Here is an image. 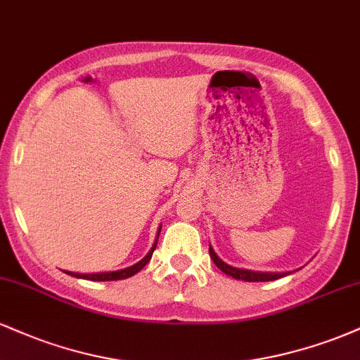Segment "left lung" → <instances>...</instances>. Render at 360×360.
I'll use <instances>...</instances> for the list:
<instances>
[{
  "instance_id": "obj_1",
  "label": "left lung",
  "mask_w": 360,
  "mask_h": 360,
  "mask_svg": "<svg viewBox=\"0 0 360 360\" xmlns=\"http://www.w3.org/2000/svg\"><path fill=\"white\" fill-rule=\"evenodd\" d=\"M210 257L213 259V262L217 264V267L220 271L225 272L226 276H232L233 279H242V281H249V283H264V281H276L279 278H284V276L291 274V272H259V271H249V269H238V267H232L229 266L226 262L218 257L214 254V250L210 245Z\"/></svg>"
}]
</instances>
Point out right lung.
Here are the masks:
<instances>
[{"label": "right lung", "mask_w": 360, "mask_h": 360, "mask_svg": "<svg viewBox=\"0 0 360 360\" xmlns=\"http://www.w3.org/2000/svg\"><path fill=\"white\" fill-rule=\"evenodd\" d=\"M159 233H160V226H159V232H157V238H159ZM157 238L154 242V245H152V249L148 250V254L143 257L142 260H139L137 264H134V266L130 267H125V269H120V271H113V272H96V274H79V272H69V276H74V278H82V279H88V281H118V279H127V278H131L134 274H137L140 269H143V267L147 266V262L150 260L152 254H154L155 247H157Z\"/></svg>", "instance_id": "right-lung-1"}]
</instances>
